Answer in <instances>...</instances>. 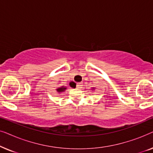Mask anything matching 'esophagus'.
<instances>
[{
  "label": "esophagus",
  "instance_id": "1",
  "mask_svg": "<svg viewBox=\"0 0 153 153\" xmlns=\"http://www.w3.org/2000/svg\"><path fill=\"white\" fill-rule=\"evenodd\" d=\"M76 88H82V84H81V83H77Z\"/></svg>",
  "mask_w": 153,
  "mask_h": 153
}]
</instances>
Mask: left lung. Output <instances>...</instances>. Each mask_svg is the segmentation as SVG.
I'll return each instance as SVG.
<instances>
[{
  "label": "left lung",
  "mask_w": 153,
  "mask_h": 153,
  "mask_svg": "<svg viewBox=\"0 0 153 153\" xmlns=\"http://www.w3.org/2000/svg\"><path fill=\"white\" fill-rule=\"evenodd\" d=\"M93 89H94V88H93Z\"/></svg>",
  "instance_id": "obj_1"
}]
</instances>
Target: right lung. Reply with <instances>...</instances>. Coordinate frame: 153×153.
I'll return each instance as SVG.
<instances>
[{
    "mask_svg": "<svg viewBox=\"0 0 153 153\" xmlns=\"http://www.w3.org/2000/svg\"><path fill=\"white\" fill-rule=\"evenodd\" d=\"M70 85L71 87H76V83H75L74 82H70ZM67 89V88L66 87H65V86H61V87H59V88H58L57 89H56V91H57V92L58 93H62V92H64L65 91V90Z\"/></svg>",
    "mask_w": 153,
    "mask_h": 153,
    "instance_id": "1",
    "label": "right lung"
}]
</instances>
